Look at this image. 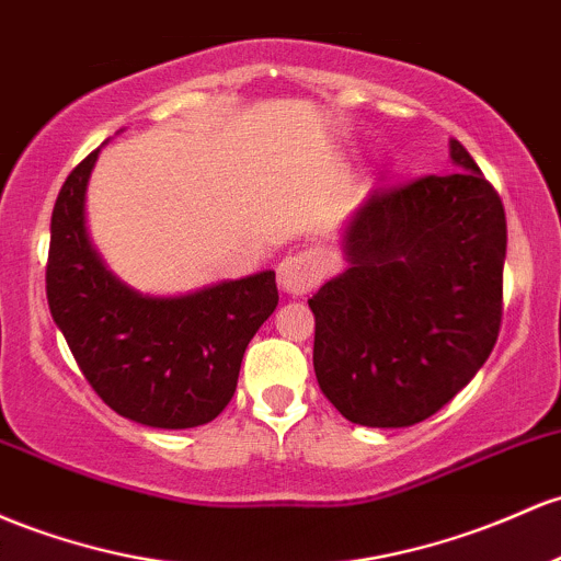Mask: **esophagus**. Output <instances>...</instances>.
<instances>
[{"label":"esophagus","instance_id":"34e87169","mask_svg":"<svg viewBox=\"0 0 561 561\" xmlns=\"http://www.w3.org/2000/svg\"><path fill=\"white\" fill-rule=\"evenodd\" d=\"M324 257L319 250H298L282 257L276 268V282L287 295H304L317 287L324 276Z\"/></svg>","mask_w":561,"mask_h":561}]
</instances>
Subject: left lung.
I'll return each instance as SVG.
<instances>
[{
    "instance_id": "1",
    "label": "left lung",
    "mask_w": 561,
    "mask_h": 561,
    "mask_svg": "<svg viewBox=\"0 0 561 561\" xmlns=\"http://www.w3.org/2000/svg\"><path fill=\"white\" fill-rule=\"evenodd\" d=\"M450 159V175L370 191L343 229L348 268L309 300L319 389L359 426L426 421L497 341L506 213L458 140Z\"/></svg>"
}]
</instances>
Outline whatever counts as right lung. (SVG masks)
Listing matches in <instances>:
<instances>
[{"label":"right lung","instance_id":"add662e5","mask_svg":"<svg viewBox=\"0 0 561 561\" xmlns=\"http://www.w3.org/2000/svg\"><path fill=\"white\" fill-rule=\"evenodd\" d=\"M95 149L71 170L53 207L47 304L79 370L122 417L151 428H194L237 391L248 343L279 304L274 271L183 295L122 282L92 248L84 218Z\"/></svg>","mask_w":561,"mask_h":561}]
</instances>
